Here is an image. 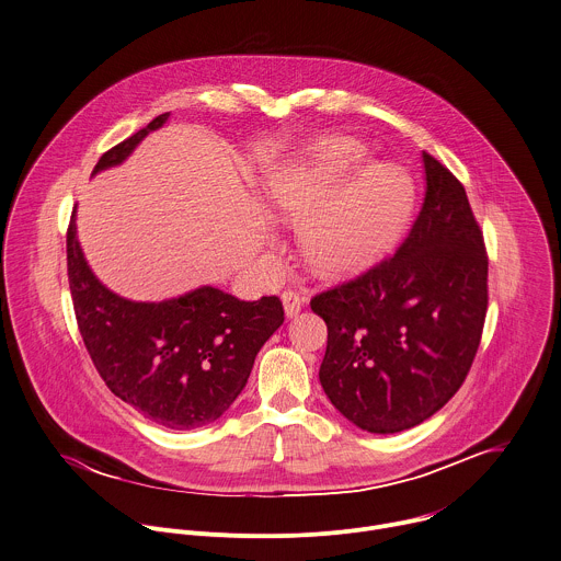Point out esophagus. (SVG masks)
<instances>
[{
  "mask_svg": "<svg viewBox=\"0 0 561 561\" xmlns=\"http://www.w3.org/2000/svg\"><path fill=\"white\" fill-rule=\"evenodd\" d=\"M282 301H284V310H286V317H297L299 312H301V308H304V304H306V297L301 295V293H297V290H286L284 295H282Z\"/></svg>",
  "mask_w": 561,
  "mask_h": 561,
  "instance_id": "esophagus-1",
  "label": "esophagus"
}]
</instances>
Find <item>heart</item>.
<instances>
[{
    "instance_id": "heart-1",
    "label": "heart",
    "mask_w": 561,
    "mask_h": 561,
    "mask_svg": "<svg viewBox=\"0 0 561 561\" xmlns=\"http://www.w3.org/2000/svg\"><path fill=\"white\" fill-rule=\"evenodd\" d=\"M273 211L301 225L306 262L325 277H347L382 262L415 214V183L398 165H380L356 146L328 141L266 176Z\"/></svg>"
}]
</instances>
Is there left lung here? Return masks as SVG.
<instances>
[{
	"instance_id": "obj_1",
	"label": "left lung",
	"mask_w": 561,
	"mask_h": 561,
	"mask_svg": "<svg viewBox=\"0 0 561 561\" xmlns=\"http://www.w3.org/2000/svg\"><path fill=\"white\" fill-rule=\"evenodd\" d=\"M426 194L398 251L310 299L328 325L319 380L358 428L391 435L466 382L488 314V251L461 181L424 152Z\"/></svg>"
}]
</instances>
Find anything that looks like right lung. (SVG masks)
<instances>
[{"label": "right lung", "mask_w": 561, "mask_h": 561, "mask_svg": "<svg viewBox=\"0 0 561 561\" xmlns=\"http://www.w3.org/2000/svg\"><path fill=\"white\" fill-rule=\"evenodd\" d=\"M168 115H157L106 150L93 174L122 163ZM67 277L82 343L104 385L170 431L216 422L244 389L262 345L284 323L279 297L240 301L211 286L159 304L113 295L84 262L73 214L67 227Z\"/></svg>", "instance_id": "obj_1"}]
</instances>
